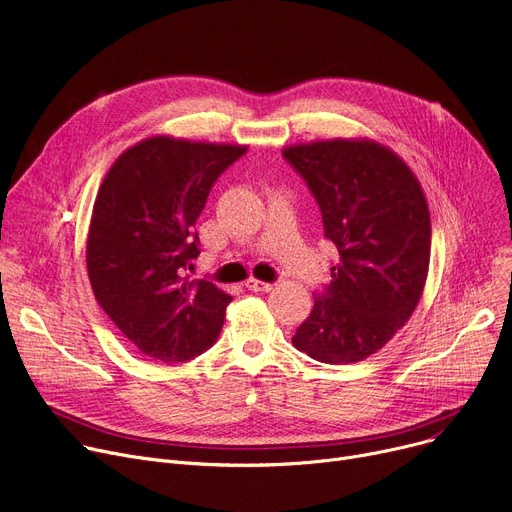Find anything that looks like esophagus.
Returning a JSON list of instances; mask_svg holds the SVG:
<instances>
[{
	"label": "esophagus",
	"mask_w": 512,
	"mask_h": 512,
	"mask_svg": "<svg viewBox=\"0 0 512 512\" xmlns=\"http://www.w3.org/2000/svg\"><path fill=\"white\" fill-rule=\"evenodd\" d=\"M246 287L250 289V291H258V294H266V291H271L273 289V283H266V281H258V279H248L246 281Z\"/></svg>",
	"instance_id": "1"
}]
</instances>
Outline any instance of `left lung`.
Segmentation results:
<instances>
[{"mask_svg":"<svg viewBox=\"0 0 512 512\" xmlns=\"http://www.w3.org/2000/svg\"><path fill=\"white\" fill-rule=\"evenodd\" d=\"M308 183L339 262L291 337L327 364L379 352L415 312L429 273L431 218L410 166L375 139H323L283 150Z\"/></svg>","mask_w":512,"mask_h":512,"instance_id":"8db88e82","label":"left lung"}]
</instances>
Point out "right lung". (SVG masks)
<instances>
[{"instance_id": "add662e5", "label": "right lung", "mask_w": 512, "mask_h": 512, "mask_svg": "<svg viewBox=\"0 0 512 512\" xmlns=\"http://www.w3.org/2000/svg\"><path fill=\"white\" fill-rule=\"evenodd\" d=\"M248 145L141 139L106 173L91 212L87 275L95 300L145 356L185 362L208 350L233 300L185 275L200 256L196 221L223 170Z\"/></svg>"}]
</instances>
